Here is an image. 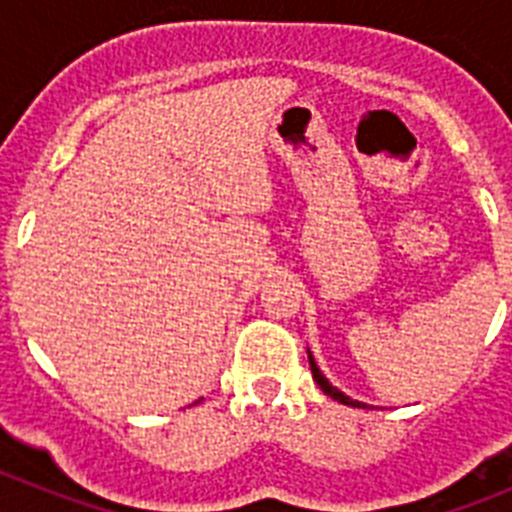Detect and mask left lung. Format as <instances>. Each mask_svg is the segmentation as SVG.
Returning a JSON list of instances; mask_svg holds the SVG:
<instances>
[{
	"mask_svg": "<svg viewBox=\"0 0 512 512\" xmlns=\"http://www.w3.org/2000/svg\"><path fill=\"white\" fill-rule=\"evenodd\" d=\"M307 359H310V372H312V379H315V382H318V387H320V390L325 392V395L333 397V400H338V402H341V405H351V408H369V405H364V402L351 400V397L343 395V392L338 390V387H333V384H330L328 379L323 377V372H320V369H318V364H315V359H312L310 351H307Z\"/></svg>",
	"mask_w": 512,
	"mask_h": 512,
	"instance_id": "left-lung-1",
	"label": "left lung"
}]
</instances>
